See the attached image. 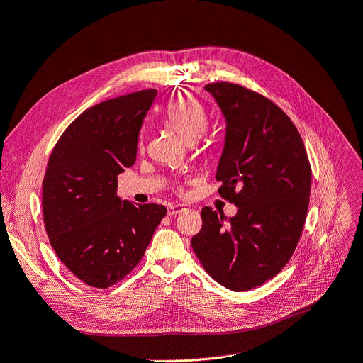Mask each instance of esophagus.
Returning <instances> with one entry per match:
<instances>
[{
    "label": "esophagus",
    "mask_w": 363,
    "mask_h": 363,
    "mask_svg": "<svg viewBox=\"0 0 363 363\" xmlns=\"http://www.w3.org/2000/svg\"><path fill=\"white\" fill-rule=\"evenodd\" d=\"M185 211H186V208L184 205H181V203L179 205H170L169 209H167V213H169V216L177 217V216H179V213H182Z\"/></svg>",
    "instance_id": "1"
}]
</instances>
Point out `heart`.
<instances>
[{
	"label": "heart",
	"mask_w": 363,
	"mask_h": 363,
	"mask_svg": "<svg viewBox=\"0 0 363 363\" xmlns=\"http://www.w3.org/2000/svg\"><path fill=\"white\" fill-rule=\"evenodd\" d=\"M164 116L174 131L186 142L202 139L206 146L212 145L213 133L206 130L209 124L208 111L193 94L181 92L173 97L166 107Z\"/></svg>",
	"instance_id": "heart-1"
}]
</instances>
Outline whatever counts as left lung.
Returning a JSON list of instances; mask_svg holds the SVG:
<instances>
[{
    "instance_id": "left-lung-1",
    "label": "left lung",
    "mask_w": 363,
    "mask_h": 363,
    "mask_svg": "<svg viewBox=\"0 0 363 363\" xmlns=\"http://www.w3.org/2000/svg\"><path fill=\"white\" fill-rule=\"evenodd\" d=\"M225 116V145L216 179L238 206L224 216L202 209L191 239L197 259L221 286L244 291L274 278L289 263L303 232L311 164L301 134L272 100L239 84L205 86Z\"/></svg>"
}]
</instances>
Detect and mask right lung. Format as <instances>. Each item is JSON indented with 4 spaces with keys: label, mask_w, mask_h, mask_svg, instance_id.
Instances as JSON below:
<instances>
[{
    "label": "right lung",
    "mask_w": 363,
    "mask_h": 363,
    "mask_svg": "<svg viewBox=\"0 0 363 363\" xmlns=\"http://www.w3.org/2000/svg\"><path fill=\"white\" fill-rule=\"evenodd\" d=\"M157 91L101 101L64 130L43 178L49 242L72 274L109 289L139 264L166 206L133 205L116 194L118 174L136 163L139 131Z\"/></svg>",
    "instance_id": "1"
}]
</instances>
